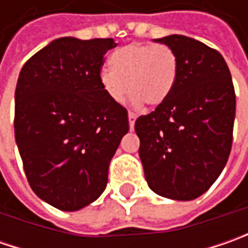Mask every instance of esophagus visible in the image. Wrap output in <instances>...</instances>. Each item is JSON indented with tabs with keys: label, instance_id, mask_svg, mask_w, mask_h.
<instances>
[{
	"label": "esophagus",
	"instance_id": "obj_1",
	"mask_svg": "<svg viewBox=\"0 0 248 248\" xmlns=\"http://www.w3.org/2000/svg\"><path fill=\"white\" fill-rule=\"evenodd\" d=\"M135 120H137V114L134 111H128V121H129V128L134 129L135 125Z\"/></svg>",
	"mask_w": 248,
	"mask_h": 248
}]
</instances>
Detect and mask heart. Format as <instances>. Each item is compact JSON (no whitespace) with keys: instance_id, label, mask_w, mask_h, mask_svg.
<instances>
[{"instance_id":"obj_1","label":"heart","mask_w":248,"mask_h":248,"mask_svg":"<svg viewBox=\"0 0 248 248\" xmlns=\"http://www.w3.org/2000/svg\"><path fill=\"white\" fill-rule=\"evenodd\" d=\"M111 67H103L99 80L114 102H123L129 90L134 105L164 103L172 93L178 77L175 52L164 44H129L110 56Z\"/></svg>"}]
</instances>
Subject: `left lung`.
<instances>
[{"label":"left lung","mask_w":248,"mask_h":248,"mask_svg":"<svg viewBox=\"0 0 248 248\" xmlns=\"http://www.w3.org/2000/svg\"><path fill=\"white\" fill-rule=\"evenodd\" d=\"M176 55L170 98L135 121L139 156L149 187L163 197L193 200L210 189L228 161L236 95L222 55L172 34L156 40Z\"/></svg>","instance_id":"8db88e82"}]
</instances>
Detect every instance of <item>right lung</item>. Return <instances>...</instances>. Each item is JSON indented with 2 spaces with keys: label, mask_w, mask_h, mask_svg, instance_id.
I'll use <instances>...</instances> for the list:
<instances>
[{
  "label": "right lung",
  "mask_w": 248,
  "mask_h": 248,
  "mask_svg": "<svg viewBox=\"0 0 248 248\" xmlns=\"http://www.w3.org/2000/svg\"><path fill=\"white\" fill-rule=\"evenodd\" d=\"M113 38L63 37L33 55L15 91V138L33 192L62 211L95 202L128 132V111L99 80Z\"/></svg>",
  "instance_id": "obj_1"
}]
</instances>
